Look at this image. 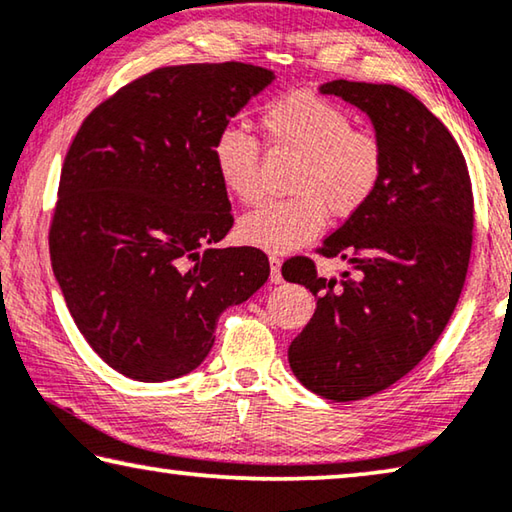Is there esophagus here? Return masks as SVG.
I'll return each mask as SVG.
<instances>
[{
	"label": "esophagus",
	"instance_id": "obj_1",
	"mask_svg": "<svg viewBox=\"0 0 512 512\" xmlns=\"http://www.w3.org/2000/svg\"><path fill=\"white\" fill-rule=\"evenodd\" d=\"M269 262H271V282L278 285V282H282V271H280L282 262H280L278 255H269Z\"/></svg>",
	"mask_w": 512,
	"mask_h": 512
}]
</instances>
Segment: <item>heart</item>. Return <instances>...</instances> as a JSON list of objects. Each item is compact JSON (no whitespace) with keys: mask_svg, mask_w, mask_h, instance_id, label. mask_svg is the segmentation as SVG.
I'll use <instances>...</instances> for the list:
<instances>
[{"mask_svg":"<svg viewBox=\"0 0 512 512\" xmlns=\"http://www.w3.org/2000/svg\"><path fill=\"white\" fill-rule=\"evenodd\" d=\"M262 127L275 148L298 154L289 191L296 196L269 200L241 218L239 232L250 246L287 253L312 241L326 212L346 218L373 196L383 177L385 154L378 136L353 127L348 113L312 93H289L262 113ZM214 164L234 198L253 205L262 196V145L239 125L216 134Z\"/></svg>","mask_w":512,"mask_h":512,"instance_id":"b5f03b06","label":"heart"}]
</instances>
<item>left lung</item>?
Returning a JSON list of instances; mask_svg holds the SVG:
<instances>
[{"mask_svg": "<svg viewBox=\"0 0 512 512\" xmlns=\"http://www.w3.org/2000/svg\"><path fill=\"white\" fill-rule=\"evenodd\" d=\"M321 93L367 113L385 154L367 205L316 248L351 271L326 280L310 257L282 264L285 280L316 298L289 367L310 392L346 403L392 387L440 339L465 287L474 193L456 139L412 93L346 79Z\"/></svg>", "mask_w": 512, "mask_h": 512, "instance_id": "obj_1", "label": "left lung"}]
</instances>
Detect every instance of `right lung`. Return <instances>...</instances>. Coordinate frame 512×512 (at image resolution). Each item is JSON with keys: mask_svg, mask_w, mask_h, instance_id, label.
<instances>
[{"mask_svg": "<svg viewBox=\"0 0 512 512\" xmlns=\"http://www.w3.org/2000/svg\"><path fill=\"white\" fill-rule=\"evenodd\" d=\"M273 72L250 63L157 68L88 113L50 223L56 282L81 335L127 378H180L216 321L269 280L259 248H216L234 223L212 145Z\"/></svg>", "mask_w": 512, "mask_h": 512, "instance_id": "obj_1", "label": "right lung"}]
</instances>
